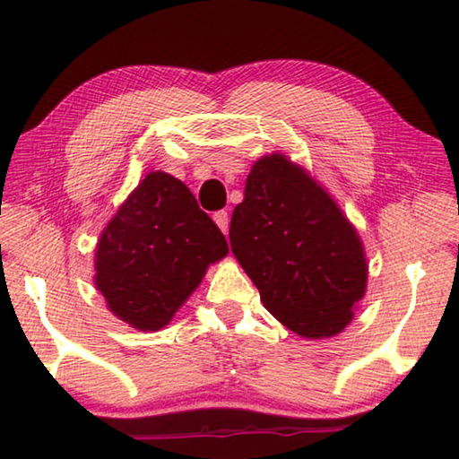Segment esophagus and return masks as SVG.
I'll list each match as a JSON object with an SVG mask.
<instances>
[{
    "label": "esophagus",
    "instance_id": "1",
    "mask_svg": "<svg viewBox=\"0 0 459 459\" xmlns=\"http://www.w3.org/2000/svg\"><path fill=\"white\" fill-rule=\"evenodd\" d=\"M214 222L219 224V229L224 232V235H227L229 232V212L227 211H219V212H214Z\"/></svg>",
    "mask_w": 459,
    "mask_h": 459
}]
</instances>
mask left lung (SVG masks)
Instances as JSON below:
<instances>
[{
    "label": "left lung",
    "mask_w": 459,
    "mask_h": 459,
    "mask_svg": "<svg viewBox=\"0 0 459 459\" xmlns=\"http://www.w3.org/2000/svg\"><path fill=\"white\" fill-rule=\"evenodd\" d=\"M230 248L279 322L333 336L367 287L360 238L328 194L285 155L255 161L230 219Z\"/></svg>",
    "instance_id": "obj_1"
}]
</instances>
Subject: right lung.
Masks as SVG:
<instances>
[{"label": "right lung", "mask_w": 459, "mask_h": 459, "mask_svg": "<svg viewBox=\"0 0 459 459\" xmlns=\"http://www.w3.org/2000/svg\"><path fill=\"white\" fill-rule=\"evenodd\" d=\"M227 253V238L186 184L152 172L100 235L95 285L119 320L153 332Z\"/></svg>", "instance_id": "add662e5"}]
</instances>
